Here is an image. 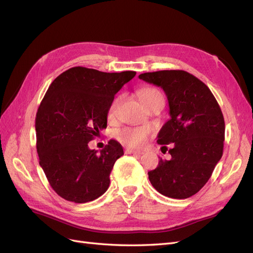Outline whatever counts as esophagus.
<instances>
[{
	"label": "esophagus",
	"mask_w": 253,
	"mask_h": 253,
	"mask_svg": "<svg viewBox=\"0 0 253 253\" xmlns=\"http://www.w3.org/2000/svg\"><path fill=\"white\" fill-rule=\"evenodd\" d=\"M126 154H134V155H137V156H140L142 154V152L137 151V150H133V149H126Z\"/></svg>",
	"instance_id": "obj_1"
}]
</instances>
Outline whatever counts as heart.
Wrapping results in <instances>:
<instances>
[{
	"label": "heart",
	"instance_id": "heart-1",
	"mask_svg": "<svg viewBox=\"0 0 253 253\" xmlns=\"http://www.w3.org/2000/svg\"><path fill=\"white\" fill-rule=\"evenodd\" d=\"M140 100L143 103V105H148L151 102L158 100V99H163L164 100V95L162 91H160L156 87H147L143 88L139 93ZM121 98L117 97L115 98L112 101L109 111H108V117L110 119L114 118L115 115H116L117 109L120 104ZM150 128L145 126H136V127H125L122 128L118 134V137L121 142L128 145L131 148H138L141 147L142 144L145 143L148 140V137L150 135Z\"/></svg>",
	"mask_w": 253,
	"mask_h": 253
}]
</instances>
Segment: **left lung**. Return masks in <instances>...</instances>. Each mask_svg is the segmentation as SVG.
Returning a JSON list of instances; mask_svg holds the SVG:
<instances>
[{
	"label": "left lung",
	"mask_w": 253,
	"mask_h": 253,
	"mask_svg": "<svg viewBox=\"0 0 253 253\" xmlns=\"http://www.w3.org/2000/svg\"><path fill=\"white\" fill-rule=\"evenodd\" d=\"M139 79L165 90L171 116L157 136L163 152L171 144V158H160L149 179L163 195L185 200L206 185L223 156V113L209 87L188 72L144 73Z\"/></svg>",
	"instance_id": "obj_1"
}]
</instances>
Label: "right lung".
<instances>
[{
  "instance_id": "right-lung-1",
  "label": "right lung",
  "mask_w": 253,
  "mask_h": 253,
  "mask_svg": "<svg viewBox=\"0 0 253 253\" xmlns=\"http://www.w3.org/2000/svg\"><path fill=\"white\" fill-rule=\"evenodd\" d=\"M135 75L76 66L49 85L36 115L37 152L50 187L64 200L87 203L108 190L124 149L111 139L97 154L88 142L106 128L115 95Z\"/></svg>"
}]
</instances>
